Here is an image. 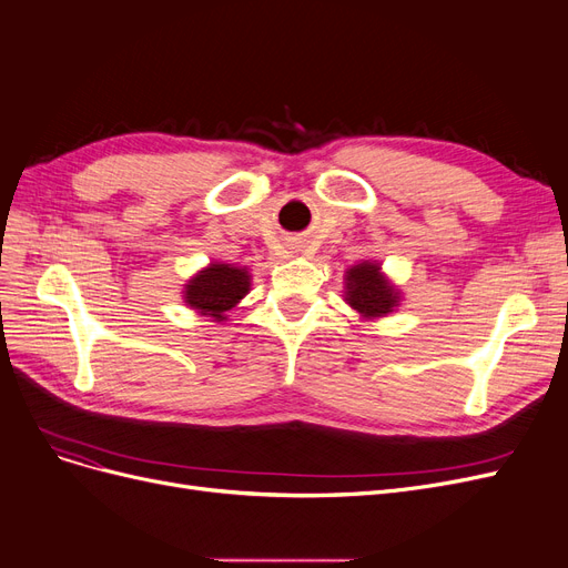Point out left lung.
Returning a JSON list of instances; mask_svg holds the SVG:
<instances>
[{
  "instance_id": "1",
  "label": "left lung",
  "mask_w": 568,
  "mask_h": 568,
  "mask_svg": "<svg viewBox=\"0 0 568 568\" xmlns=\"http://www.w3.org/2000/svg\"><path fill=\"white\" fill-rule=\"evenodd\" d=\"M346 288V301L365 317L386 315L393 311V305L398 303L393 286L386 284V280L379 274V265L374 263H359L351 267Z\"/></svg>"
}]
</instances>
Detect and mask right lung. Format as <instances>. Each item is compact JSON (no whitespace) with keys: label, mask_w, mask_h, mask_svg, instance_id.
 Masks as SVG:
<instances>
[{"label":"right lung","mask_w":568,"mask_h":568,"mask_svg":"<svg viewBox=\"0 0 568 568\" xmlns=\"http://www.w3.org/2000/svg\"><path fill=\"white\" fill-rule=\"evenodd\" d=\"M248 272L230 265H211L201 270L196 277L186 284V303L211 315L215 322L225 320V313L248 294Z\"/></svg>","instance_id":"add662e5"}]
</instances>
